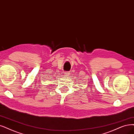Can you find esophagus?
Returning a JSON list of instances; mask_svg holds the SVG:
<instances>
[{
    "label": "esophagus",
    "mask_w": 134,
    "mask_h": 134,
    "mask_svg": "<svg viewBox=\"0 0 134 134\" xmlns=\"http://www.w3.org/2000/svg\"><path fill=\"white\" fill-rule=\"evenodd\" d=\"M64 74V76H65L68 77L70 75V72H65Z\"/></svg>",
    "instance_id": "obj_1"
}]
</instances>
